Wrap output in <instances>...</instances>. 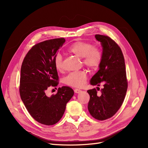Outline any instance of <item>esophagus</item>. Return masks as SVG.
Masks as SVG:
<instances>
[{
  "label": "esophagus",
  "mask_w": 148,
  "mask_h": 148,
  "mask_svg": "<svg viewBox=\"0 0 148 148\" xmlns=\"http://www.w3.org/2000/svg\"><path fill=\"white\" fill-rule=\"evenodd\" d=\"M81 91H82V90H80V89H74V92L75 93H79Z\"/></svg>",
  "instance_id": "obj_1"
}]
</instances>
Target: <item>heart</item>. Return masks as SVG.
Segmentation results:
<instances>
[{"label":"heart","instance_id":"heart-1","mask_svg":"<svg viewBox=\"0 0 148 148\" xmlns=\"http://www.w3.org/2000/svg\"><path fill=\"white\" fill-rule=\"evenodd\" d=\"M68 52L82 58L83 64L91 69H97L101 64L102 53L99 48L92 44L84 41H77L69 47ZM54 65L59 71L64 69L63 57L58 53L54 57ZM87 81V72L84 70L75 71L69 74L64 78V83L71 86L82 88Z\"/></svg>","mask_w":148,"mask_h":148}]
</instances>
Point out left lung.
Wrapping results in <instances>:
<instances>
[{
  "label": "left lung",
  "instance_id": "left-lung-1",
  "mask_svg": "<svg viewBox=\"0 0 148 148\" xmlns=\"http://www.w3.org/2000/svg\"><path fill=\"white\" fill-rule=\"evenodd\" d=\"M95 38L102 46V60L90 84L99 86L102 83L104 88L100 96H97L96 88L88 90L90 96L88 109L92 117L104 120L114 116L122 105L128 81L124 57L118 44L107 36L96 34Z\"/></svg>",
  "mask_w": 148,
  "mask_h": 148
}]
</instances>
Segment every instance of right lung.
<instances>
[{"label":"right lung","mask_w":148,"mask_h":148,"mask_svg":"<svg viewBox=\"0 0 148 148\" xmlns=\"http://www.w3.org/2000/svg\"><path fill=\"white\" fill-rule=\"evenodd\" d=\"M64 38L47 40L33 46L26 53L21 67L20 95L26 109L35 120L46 125L57 123L74 95L69 86L58 88L56 95L46 96L47 89L59 84L54 65L57 52Z\"/></svg>","instance_id":"1"}]
</instances>
